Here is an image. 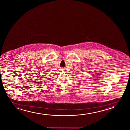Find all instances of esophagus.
<instances>
[{
	"label": "esophagus",
	"mask_w": 130,
	"mask_h": 130,
	"mask_svg": "<svg viewBox=\"0 0 130 130\" xmlns=\"http://www.w3.org/2000/svg\"><path fill=\"white\" fill-rule=\"evenodd\" d=\"M63 70H62V71H64V69H63Z\"/></svg>",
	"instance_id": "obj_1"
}]
</instances>
